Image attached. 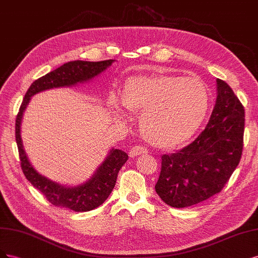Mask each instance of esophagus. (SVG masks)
Instances as JSON below:
<instances>
[{
	"label": "esophagus",
	"mask_w": 258,
	"mask_h": 258,
	"mask_svg": "<svg viewBox=\"0 0 258 258\" xmlns=\"http://www.w3.org/2000/svg\"><path fill=\"white\" fill-rule=\"evenodd\" d=\"M148 153V150L146 148L144 147H140V146H134L133 147L131 150H130V156L131 157H136L138 155H141V154H147Z\"/></svg>",
	"instance_id": "obj_1"
}]
</instances>
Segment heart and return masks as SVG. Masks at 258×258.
I'll return each mask as SVG.
<instances>
[{
    "label": "heart",
    "instance_id": "heart-1",
    "mask_svg": "<svg viewBox=\"0 0 258 258\" xmlns=\"http://www.w3.org/2000/svg\"><path fill=\"white\" fill-rule=\"evenodd\" d=\"M120 103L140 113L139 128L149 144L172 149L193 137L209 108V91L195 77L174 75L134 76L124 82ZM112 107L115 104L111 103Z\"/></svg>",
    "mask_w": 258,
    "mask_h": 258
}]
</instances>
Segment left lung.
Returning a JSON list of instances; mask_svg holds the SVG:
<instances>
[{
  "mask_svg": "<svg viewBox=\"0 0 258 258\" xmlns=\"http://www.w3.org/2000/svg\"><path fill=\"white\" fill-rule=\"evenodd\" d=\"M206 128L185 148L162 156L155 190L173 208L197 205L220 193L243 150L244 107L224 80Z\"/></svg>",
  "mask_w": 258,
  "mask_h": 258,
  "instance_id": "obj_1",
  "label": "left lung"
}]
</instances>
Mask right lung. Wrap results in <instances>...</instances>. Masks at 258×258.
<instances>
[{
	"label": "right lung",
	"mask_w": 258,
	"mask_h": 258,
	"mask_svg": "<svg viewBox=\"0 0 258 258\" xmlns=\"http://www.w3.org/2000/svg\"><path fill=\"white\" fill-rule=\"evenodd\" d=\"M113 60L99 62L72 61L65 63L56 70L35 80L22 101L16 118V143H17L21 169L31 184L43 194L53 206L69 208L76 212H86L101 206L110 195L117 181L118 172L125 164L128 155L119 149H112L106 161L99 166L94 176L88 182L76 187H65L55 183L40 174L33 168L24 152L20 136V124L24 109L30 98L41 91L52 88L70 87L90 80L104 72L112 64Z\"/></svg>",
	"instance_id": "obj_1"
}]
</instances>
